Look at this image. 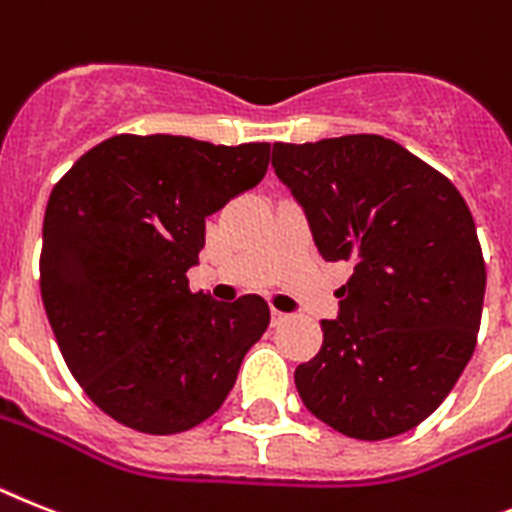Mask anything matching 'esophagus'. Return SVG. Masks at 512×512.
<instances>
[{
	"label": "esophagus",
	"mask_w": 512,
	"mask_h": 512,
	"mask_svg": "<svg viewBox=\"0 0 512 512\" xmlns=\"http://www.w3.org/2000/svg\"><path fill=\"white\" fill-rule=\"evenodd\" d=\"M286 317H289L286 312H278V309H273V322H276V325H278V322L286 320Z\"/></svg>",
	"instance_id": "esophagus-1"
}]
</instances>
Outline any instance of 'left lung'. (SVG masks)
I'll return each instance as SVG.
<instances>
[{"mask_svg": "<svg viewBox=\"0 0 512 512\" xmlns=\"http://www.w3.org/2000/svg\"><path fill=\"white\" fill-rule=\"evenodd\" d=\"M273 169L322 260L354 268L320 354L296 367L299 398L346 437L409 432L453 390L482 322L487 268L466 200L380 135L276 143Z\"/></svg>", "mask_w": 512, "mask_h": 512, "instance_id": "1", "label": "left lung"}]
</instances>
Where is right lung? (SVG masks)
Here are the masks:
<instances>
[{
    "label": "right lung",
    "instance_id": "obj_1",
    "mask_svg": "<svg viewBox=\"0 0 512 512\" xmlns=\"http://www.w3.org/2000/svg\"><path fill=\"white\" fill-rule=\"evenodd\" d=\"M270 145L117 135L77 158L44 216L41 299L98 409L176 435L221 409L270 322L263 296L192 294L205 218L260 184Z\"/></svg>",
    "mask_w": 512,
    "mask_h": 512
}]
</instances>
